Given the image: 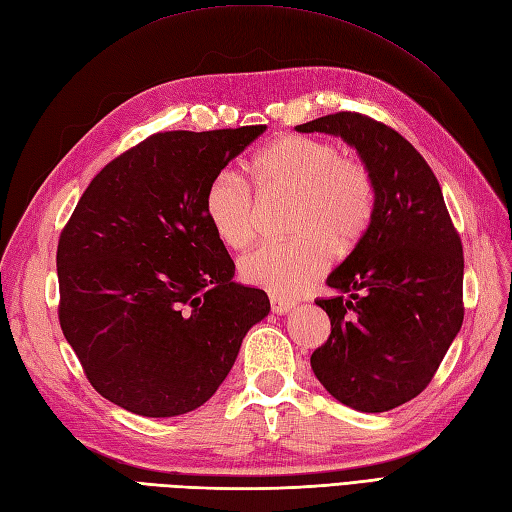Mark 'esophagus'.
Returning <instances> with one entry per match:
<instances>
[{
  "label": "esophagus",
  "instance_id": "obj_1",
  "mask_svg": "<svg viewBox=\"0 0 512 512\" xmlns=\"http://www.w3.org/2000/svg\"><path fill=\"white\" fill-rule=\"evenodd\" d=\"M292 307H294V301L283 299V296H277V294H270V310L275 314H288Z\"/></svg>",
  "mask_w": 512,
  "mask_h": 512
}]
</instances>
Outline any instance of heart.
I'll return each mask as SVG.
<instances>
[{"mask_svg":"<svg viewBox=\"0 0 512 512\" xmlns=\"http://www.w3.org/2000/svg\"><path fill=\"white\" fill-rule=\"evenodd\" d=\"M259 198H292L294 240L266 244L240 261V277L272 294H299L329 266L362 244L375 216V181L368 165L323 139L288 135L272 141L251 163ZM205 216L218 240L240 251L257 231V202L240 176L211 178Z\"/></svg>","mask_w":512,"mask_h":512,"instance_id":"1","label":"heart"}]
</instances>
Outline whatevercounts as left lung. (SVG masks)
<instances>
[{"label":"left lung","instance_id":"obj_1","mask_svg":"<svg viewBox=\"0 0 512 512\" xmlns=\"http://www.w3.org/2000/svg\"><path fill=\"white\" fill-rule=\"evenodd\" d=\"M296 130L342 137L373 174L371 229L327 279L344 296L316 301L331 334L310 362L344 406L386 412L427 388L462 327L460 235L430 165L397 130L351 111Z\"/></svg>","mask_w":512,"mask_h":512}]
</instances>
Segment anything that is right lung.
<instances>
[{
    "mask_svg": "<svg viewBox=\"0 0 512 512\" xmlns=\"http://www.w3.org/2000/svg\"><path fill=\"white\" fill-rule=\"evenodd\" d=\"M266 126L150 135L104 165L56 251L58 320L91 386L141 417L202 406L229 375L264 290L235 264L202 198Z\"/></svg>",
    "mask_w": 512,
    "mask_h": 512,
    "instance_id": "add662e5",
    "label": "right lung"
}]
</instances>
